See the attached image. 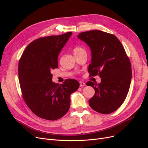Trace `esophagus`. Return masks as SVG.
Segmentation results:
<instances>
[{
	"label": "esophagus",
	"mask_w": 148,
	"mask_h": 148,
	"mask_svg": "<svg viewBox=\"0 0 148 148\" xmlns=\"http://www.w3.org/2000/svg\"><path fill=\"white\" fill-rule=\"evenodd\" d=\"M79 83H80V87H83V86H86V83H85L83 82L80 81Z\"/></svg>",
	"instance_id": "esophagus-1"
}]
</instances>
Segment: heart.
<instances>
[{
  "label": "heart",
  "mask_w": 148,
  "mask_h": 148,
  "mask_svg": "<svg viewBox=\"0 0 148 148\" xmlns=\"http://www.w3.org/2000/svg\"><path fill=\"white\" fill-rule=\"evenodd\" d=\"M83 51H85V50L82 47H75L73 49L74 54L81 53V52H83Z\"/></svg>",
  "instance_id": "obj_1"
}]
</instances>
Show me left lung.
Returning a JSON list of instances; mask_svg holds the SVG:
<instances>
[{"instance_id":"8db88e82","label":"left lung","mask_w":148,"mask_h":148,"mask_svg":"<svg viewBox=\"0 0 148 148\" xmlns=\"http://www.w3.org/2000/svg\"><path fill=\"white\" fill-rule=\"evenodd\" d=\"M91 50L92 60L88 68L90 76L99 75L100 83L88 82L95 89L89 100L90 107L102 114L118 109L125 101L132 77L131 65L118 38L101 30H90L79 34Z\"/></svg>"}]
</instances>
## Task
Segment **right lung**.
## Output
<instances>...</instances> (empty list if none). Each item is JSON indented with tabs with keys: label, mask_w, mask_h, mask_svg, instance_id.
Returning <instances> with one entry per match:
<instances>
[{
	"label": "right lung",
	"mask_w": 148,
	"mask_h": 148,
	"mask_svg": "<svg viewBox=\"0 0 148 148\" xmlns=\"http://www.w3.org/2000/svg\"><path fill=\"white\" fill-rule=\"evenodd\" d=\"M72 34L38 38L27 46L20 59L18 79L23 99L41 118L54 121L64 116L70 107V95L79 88L74 79L60 84L53 82L51 73L58 68L59 54Z\"/></svg>",
	"instance_id": "obj_1"
}]
</instances>
